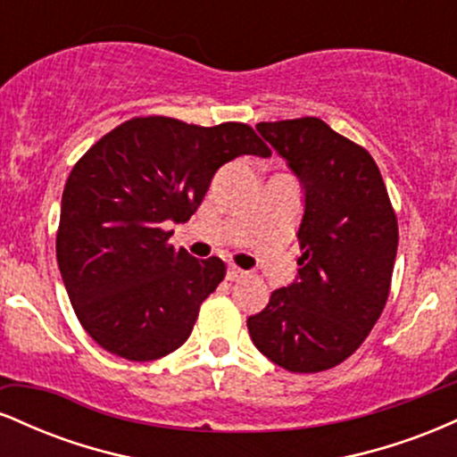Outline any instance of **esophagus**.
Wrapping results in <instances>:
<instances>
[{"instance_id":"esophagus-1","label":"esophagus","mask_w":457,"mask_h":457,"mask_svg":"<svg viewBox=\"0 0 457 457\" xmlns=\"http://www.w3.org/2000/svg\"><path fill=\"white\" fill-rule=\"evenodd\" d=\"M245 275H246V272L243 269H238V266H229V269H228V279L229 281L240 279V277H245Z\"/></svg>"}]
</instances>
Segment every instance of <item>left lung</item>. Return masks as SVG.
<instances>
[{"label":"left lung","instance_id":"8db88e82","mask_svg":"<svg viewBox=\"0 0 457 457\" xmlns=\"http://www.w3.org/2000/svg\"><path fill=\"white\" fill-rule=\"evenodd\" d=\"M260 135L305 187L298 279L246 320L255 348L295 374H316L356 353L391 292L397 217L363 145L320 118L260 122Z\"/></svg>","mask_w":457,"mask_h":457}]
</instances>
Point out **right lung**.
I'll use <instances>...</instances> for the list:
<instances>
[{
    "instance_id": "obj_1",
    "label": "right lung",
    "mask_w": 457,
    "mask_h": 457,
    "mask_svg": "<svg viewBox=\"0 0 457 457\" xmlns=\"http://www.w3.org/2000/svg\"><path fill=\"white\" fill-rule=\"evenodd\" d=\"M240 154L270 156L249 124L139 115L75 162L62 195L57 264L79 322L107 353L154 361L187 342L225 262L176 249L165 223L188 221L219 167Z\"/></svg>"
}]
</instances>
